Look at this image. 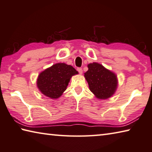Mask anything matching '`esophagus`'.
<instances>
[{
	"label": "esophagus",
	"mask_w": 152,
	"mask_h": 152,
	"mask_svg": "<svg viewBox=\"0 0 152 152\" xmlns=\"http://www.w3.org/2000/svg\"><path fill=\"white\" fill-rule=\"evenodd\" d=\"M77 70H78V72L80 74H82V68H77Z\"/></svg>",
	"instance_id": "1"
}]
</instances>
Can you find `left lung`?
<instances>
[{
	"instance_id": "8db88e82",
	"label": "left lung",
	"mask_w": 152,
	"mask_h": 152,
	"mask_svg": "<svg viewBox=\"0 0 152 152\" xmlns=\"http://www.w3.org/2000/svg\"><path fill=\"white\" fill-rule=\"evenodd\" d=\"M88 67L84 76L91 92L99 99L111 97L118 86L115 74L96 62L89 64Z\"/></svg>"
}]
</instances>
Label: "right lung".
Segmentation results:
<instances>
[{
  "label": "right lung",
  "mask_w": 152,
  "mask_h": 152,
  "mask_svg": "<svg viewBox=\"0 0 152 152\" xmlns=\"http://www.w3.org/2000/svg\"><path fill=\"white\" fill-rule=\"evenodd\" d=\"M76 74L78 72L72 66L58 63L39 74L37 86L44 95L56 99L66 89L71 77Z\"/></svg>",
  "instance_id": "right-lung-1"
}]
</instances>
